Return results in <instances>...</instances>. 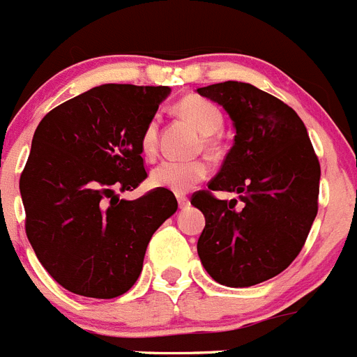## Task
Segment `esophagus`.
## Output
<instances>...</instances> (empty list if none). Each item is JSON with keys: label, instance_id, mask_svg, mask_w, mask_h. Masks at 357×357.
Instances as JSON below:
<instances>
[{"label": "esophagus", "instance_id": "1", "mask_svg": "<svg viewBox=\"0 0 357 357\" xmlns=\"http://www.w3.org/2000/svg\"><path fill=\"white\" fill-rule=\"evenodd\" d=\"M176 200H178V206H181V209H185V207L189 206V198L185 197V195L178 193L176 195Z\"/></svg>", "mask_w": 357, "mask_h": 357}]
</instances>
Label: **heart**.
I'll use <instances>...</instances> for the list:
<instances>
[{
    "label": "heart",
    "mask_w": 357,
    "mask_h": 357,
    "mask_svg": "<svg viewBox=\"0 0 357 357\" xmlns=\"http://www.w3.org/2000/svg\"><path fill=\"white\" fill-rule=\"evenodd\" d=\"M178 110L202 134L211 135L223 125V114L220 107L211 100L197 94H189L178 102ZM157 134H159V118L151 116L141 132V151L151 157L157 151ZM209 173V166L202 159H166L151 169L150 182L155 188L169 189L173 193H184Z\"/></svg>",
    "instance_id": "1"
}]
</instances>
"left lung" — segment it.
I'll return each instance as SVG.
<instances>
[{"instance_id":"obj_1","label":"left lung","mask_w":357,"mask_h":357,"mask_svg":"<svg viewBox=\"0 0 357 357\" xmlns=\"http://www.w3.org/2000/svg\"><path fill=\"white\" fill-rule=\"evenodd\" d=\"M197 91L222 105L236 128L209 189L191 198L206 216L198 255L216 282L248 288L279 275L301 254L318 213L320 162L302 119L279 98L243 82ZM213 190L238 192L243 207Z\"/></svg>"}]
</instances>
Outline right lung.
Listing matches in <instances>:
<instances>
[{
  "label": "right lung",
  "mask_w": 357,
  "mask_h": 357,
  "mask_svg": "<svg viewBox=\"0 0 357 357\" xmlns=\"http://www.w3.org/2000/svg\"><path fill=\"white\" fill-rule=\"evenodd\" d=\"M169 87L105 84L61 103L39 123L19 189L28 241L46 272L91 298L127 293L151 236L176 211L175 195L146 178L141 132Z\"/></svg>",
  "instance_id": "right-lung-1"
}]
</instances>
